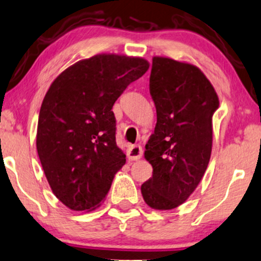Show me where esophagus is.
<instances>
[{
  "label": "esophagus",
  "mask_w": 261,
  "mask_h": 261,
  "mask_svg": "<svg viewBox=\"0 0 261 261\" xmlns=\"http://www.w3.org/2000/svg\"><path fill=\"white\" fill-rule=\"evenodd\" d=\"M142 155H143V150H142V147L138 146V144L131 146L127 149L128 160H138V159H141Z\"/></svg>",
  "instance_id": "1"
}]
</instances>
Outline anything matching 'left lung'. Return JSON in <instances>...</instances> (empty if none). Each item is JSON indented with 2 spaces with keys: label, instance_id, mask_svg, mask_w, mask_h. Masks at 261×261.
Listing matches in <instances>:
<instances>
[{
  "label": "left lung",
  "instance_id": "obj_1",
  "mask_svg": "<svg viewBox=\"0 0 261 261\" xmlns=\"http://www.w3.org/2000/svg\"><path fill=\"white\" fill-rule=\"evenodd\" d=\"M149 91L156 125L144 158L153 176L142 184V196L151 208L173 210L193 194L208 166L218 95L196 66L161 57L153 58Z\"/></svg>",
  "mask_w": 261,
  "mask_h": 261
}]
</instances>
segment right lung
<instances>
[{"instance_id": "obj_1", "label": "right lung", "mask_w": 261, "mask_h": 261, "mask_svg": "<svg viewBox=\"0 0 261 261\" xmlns=\"http://www.w3.org/2000/svg\"><path fill=\"white\" fill-rule=\"evenodd\" d=\"M148 68L142 58L98 54L66 68L45 94L36 146L53 193L68 208L100 206L124 166L112 108Z\"/></svg>"}]
</instances>
